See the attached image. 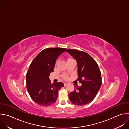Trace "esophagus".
<instances>
[{"label": "esophagus", "mask_w": 129, "mask_h": 129, "mask_svg": "<svg viewBox=\"0 0 129 129\" xmlns=\"http://www.w3.org/2000/svg\"><path fill=\"white\" fill-rule=\"evenodd\" d=\"M67 85H68V83H67V82H65V83H64V86H67Z\"/></svg>", "instance_id": "obj_1"}]
</instances>
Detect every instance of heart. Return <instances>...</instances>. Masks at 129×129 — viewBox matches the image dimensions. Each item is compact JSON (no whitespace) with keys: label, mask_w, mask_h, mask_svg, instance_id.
<instances>
[{"label":"heart","mask_w":129,"mask_h":129,"mask_svg":"<svg viewBox=\"0 0 129 129\" xmlns=\"http://www.w3.org/2000/svg\"><path fill=\"white\" fill-rule=\"evenodd\" d=\"M67 77H66V76H65V77H64V79H67Z\"/></svg>","instance_id":"obj_1"}]
</instances>
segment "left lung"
Listing matches in <instances>:
<instances>
[{"label": "left lung", "mask_w": 129, "mask_h": 129, "mask_svg": "<svg viewBox=\"0 0 129 129\" xmlns=\"http://www.w3.org/2000/svg\"><path fill=\"white\" fill-rule=\"evenodd\" d=\"M68 52L77 61L78 73L81 87L75 86V90L69 94L71 102L83 106L92 101L102 85L101 72L96 61L87 53L77 49H67Z\"/></svg>", "instance_id": "left-lung-1"}]
</instances>
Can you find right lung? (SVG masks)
<instances>
[{
  "label": "right lung",
  "mask_w": 129,
  "mask_h": 129,
  "mask_svg": "<svg viewBox=\"0 0 129 129\" xmlns=\"http://www.w3.org/2000/svg\"><path fill=\"white\" fill-rule=\"evenodd\" d=\"M64 48H48L41 51L31 63L26 73V88L31 99L42 106H49L56 103L62 82L51 84L49 76L53 71L56 61Z\"/></svg>",
  "instance_id": "add662e5"
}]
</instances>
